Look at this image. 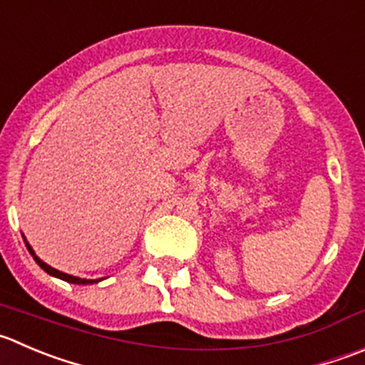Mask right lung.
I'll return each instance as SVG.
<instances>
[{"label":"right lung","instance_id":"right-lung-1","mask_svg":"<svg viewBox=\"0 0 365 365\" xmlns=\"http://www.w3.org/2000/svg\"><path fill=\"white\" fill-rule=\"evenodd\" d=\"M24 242H26V240H24ZM26 247H28V251H30L31 257H34V260L41 265V269H44V271L48 272V274H51V277H56V278H60V280L69 282V284H76V285H88V284H98V282H101V278L100 280H85V278H78V277H73V274H66V272L58 271V269L51 267V265H48L46 262H42L41 258L35 255V251L31 250V246L28 242H26Z\"/></svg>","mask_w":365,"mask_h":365}]
</instances>
